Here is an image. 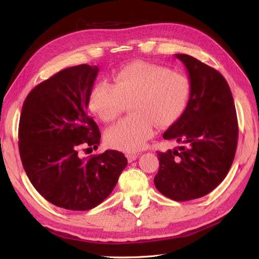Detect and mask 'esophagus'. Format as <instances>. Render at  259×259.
I'll return each instance as SVG.
<instances>
[{"label":"esophagus","mask_w":259,"mask_h":259,"mask_svg":"<svg viewBox=\"0 0 259 259\" xmlns=\"http://www.w3.org/2000/svg\"><path fill=\"white\" fill-rule=\"evenodd\" d=\"M138 153H135V152H128L127 154H126V156H127V160H128V162H133V161H135L137 158H138Z\"/></svg>","instance_id":"obj_1"}]
</instances>
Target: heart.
Masks as SVG:
<instances>
[{
  "mask_svg": "<svg viewBox=\"0 0 259 259\" xmlns=\"http://www.w3.org/2000/svg\"><path fill=\"white\" fill-rule=\"evenodd\" d=\"M190 92V82L183 73L158 65L135 62L114 74L113 85L105 81L96 84L89 106L101 120L109 122L131 103L133 114L108 127L105 139L113 148L135 151L152 136L154 122L166 126L179 119L186 110Z\"/></svg>",
  "mask_w": 259,
  "mask_h": 259,
  "instance_id": "b5f03b06",
  "label": "heart"
}]
</instances>
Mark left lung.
Listing matches in <instances>:
<instances>
[{
	"label": "left lung",
	"mask_w": 259,
	"mask_h": 259,
	"mask_svg": "<svg viewBox=\"0 0 259 259\" xmlns=\"http://www.w3.org/2000/svg\"><path fill=\"white\" fill-rule=\"evenodd\" d=\"M175 57L189 75L190 98L184 113L163 134L176 147L158 151L154 185L163 195L183 202L204 197L225 179L236 154L239 128L225 77L189 55Z\"/></svg>",
	"instance_id": "obj_1"
}]
</instances>
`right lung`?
<instances>
[{"label":"right lung","mask_w":259,"mask_h":259,"mask_svg":"<svg viewBox=\"0 0 259 259\" xmlns=\"http://www.w3.org/2000/svg\"><path fill=\"white\" fill-rule=\"evenodd\" d=\"M97 66L61 70L29 93L20 114L19 153L26 174L42 197L71 210L100 204L127 165L122 152L107 150L81 158L80 150L97 149L100 133L88 113Z\"/></svg>","instance_id":"right-lung-1"}]
</instances>
